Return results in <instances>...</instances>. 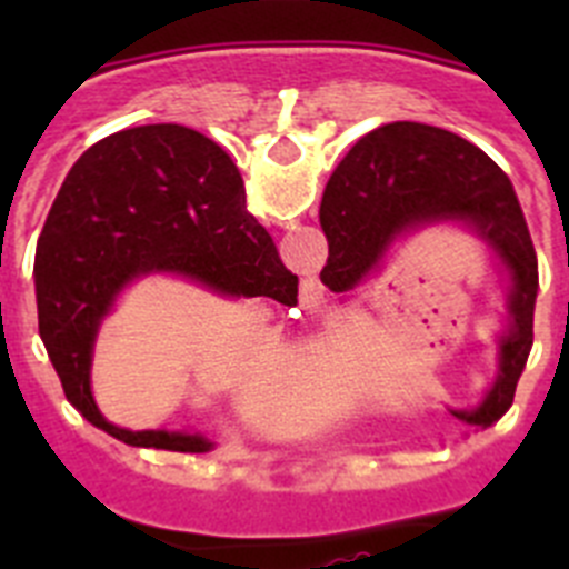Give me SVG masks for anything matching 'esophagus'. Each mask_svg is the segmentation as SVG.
Segmentation results:
<instances>
[{
	"instance_id": "1",
	"label": "esophagus",
	"mask_w": 569,
	"mask_h": 569,
	"mask_svg": "<svg viewBox=\"0 0 569 569\" xmlns=\"http://www.w3.org/2000/svg\"><path fill=\"white\" fill-rule=\"evenodd\" d=\"M301 305L308 310H321V305H325V296H321V288H305L301 290Z\"/></svg>"
}]
</instances>
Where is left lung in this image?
Here are the masks:
<instances>
[{
  "instance_id": "obj_1",
  "label": "left lung",
  "mask_w": 569,
  "mask_h": 569,
  "mask_svg": "<svg viewBox=\"0 0 569 569\" xmlns=\"http://www.w3.org/2000/svg\"><path fill=\"white\" fill-rule=\"evenodd\" d=\"M328 236L321 284L353 290L373 273L399 236L433 222H465L510 273V328L499 339V376L476 410H453L465 425L490 427L510 410L532 347L539 259L505 170L450 130L390 122L361 136L321 196Z\"/></svg>"
}]
</instances>
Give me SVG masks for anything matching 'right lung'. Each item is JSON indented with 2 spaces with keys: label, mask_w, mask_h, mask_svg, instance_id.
I'll return each instance as SVG.
<instances>
[{
  "label": "right lung",
  "mask_w": 569,
  "mask_h": 569,
  "mask_svg": "<svg viewBox=\"0 0 569 569\" xmlns=\"http://www.w3.org/2000/svg\"><path fill=\"white\" fill-rule=\"evenodd\" d=\"M144 273H179L216 293L281 305L299 296V276L248 210L233 159L182 124L119 130L79 156L39 236L33 279L39 336L70 405L124 445L208 453L204 436L110 425L90 396L99 321Z\"/></svg>",
  "instance_id": "add662e5"
}]
</instances>
